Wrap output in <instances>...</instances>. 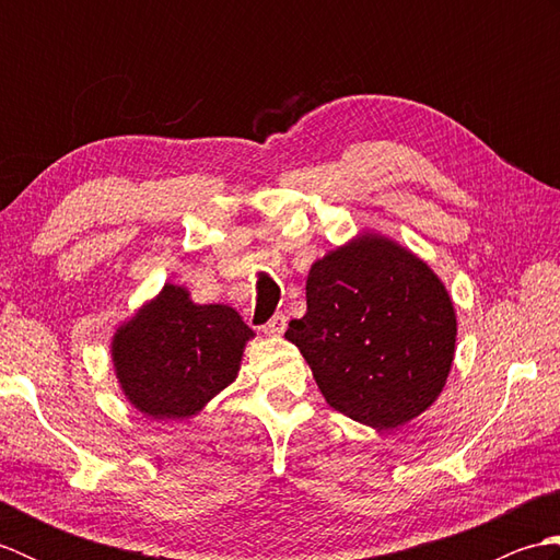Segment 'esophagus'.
<instances>
[{
	"label": "esophagus",
	"instance_id": "34e87169",
	"mask_svg": "<svg viewBox=\"0 0 560 560\" xmlns=\"http://www.w3.org/2000/svg\"><path fill=\"white\" fill-rule=\"evenodd\" d=\"M261 329H265V335H281V331L287 329V317H283L281 313H277Z\"/></svg>",
	"mask_w": 560,
	"mask_h": 560
}]
</instances>
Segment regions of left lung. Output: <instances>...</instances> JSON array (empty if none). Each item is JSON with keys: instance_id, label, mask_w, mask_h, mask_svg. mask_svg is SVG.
Segmentation results:
<instances>
[{"instance_id": "8db88e82", "label": "left lung", "mask_w": 560, "mask_h": 560, "mask_svg": "<svg viewBox=\"0 0 560 560\" xmlns=\"http://www.w3.org/2000/svg\"><path fill=\"white\" fill-rule=\"evenodd\" d=\"M307 313L287 339L301 349L329 407L377 431L425 411L455 355L457 319L425 261L363 235L317 259Z\"/></svg>"}]
</instances>
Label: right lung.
I'll use <instances>...</instances> for the list:
<instances>
[{"label": "right lung", "instance_id": "right-lung-1", "mask_svg": "<svg viewBox=\"0 0 560 560\" xmlns=\"http://www.w3.org/2000/svg\"><path fill=\"white\" fill-rule=\"evenodd\" d=\"M253 337L229 305H195L180 287L117 329L113 361L127 399L151 419H187L233 383Z\"/></svg>", "mask_w": 560, "mask_h": 560}]
</instances>
